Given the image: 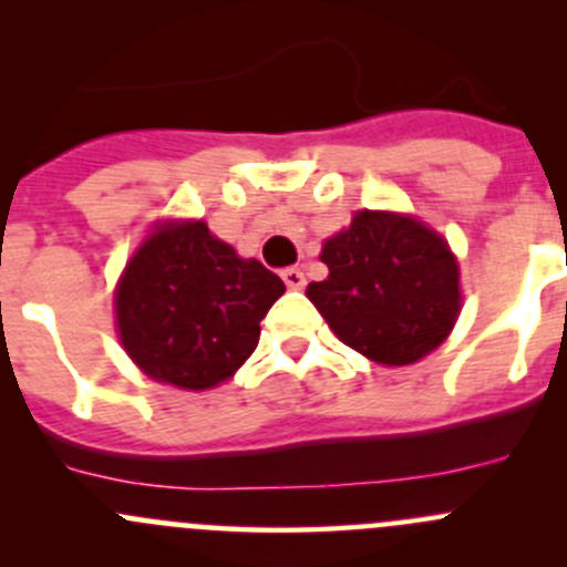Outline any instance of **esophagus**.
<instances>
[{
    "instance_id": "esophagus-1",
    "label": "esophagus",
    "mask_w": 567,
    "mask_h": 567,
    "mask_svg": "<svg viewBox=\"0 0 567 567\" xmlns=\"http://www.w3.org/2000/svg\"><path fill=\"white\" fill-rule=\"evenodd\" d=\"M282 279H285V285H288L290 290H301L305 288V271H301V268H285L282 271Z\"/></svg>"
}]
</instances>
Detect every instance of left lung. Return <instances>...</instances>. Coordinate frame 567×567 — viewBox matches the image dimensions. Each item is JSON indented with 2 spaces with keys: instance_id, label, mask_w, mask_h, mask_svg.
Wrapping results in <instances>:
<instances>
[{
  "instance_id": "1",
  "label": "left lung",
  "mask_w": 567,
  "mask_h": 567,
  "mask_svg": "<svg viewBox=\"0 0 567 567\" xmlns=\"http://www.w3.org/2000/svg\"><path fill=\"white\" fill-rule=\"evenodd\" d=\"M329 266L307 299L337 337L381 364H411L453 331L458 262L447 241L411 216L359 210L320 251Z\"/></svg>"
}]
</instances>
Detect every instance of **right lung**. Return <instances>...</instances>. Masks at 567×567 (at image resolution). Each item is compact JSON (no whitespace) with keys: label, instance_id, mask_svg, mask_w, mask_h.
<instances>
[{"label":"right lung","instance_id":"1","mask_svg":"<svg viewBox=\"0 0 567 567\" xmlns=\"http://www.w3.org/2000/svg\"><path fill=\"white\" fill-rule=\"evenodd\" d=\"M282 293L277 274L241 260L205 221L167 225L136 249L120 279V340L151 379L208 390L251 357L260 320Z\"/></svg>","mask_w":567,"mask_h":567}]
</instances>
